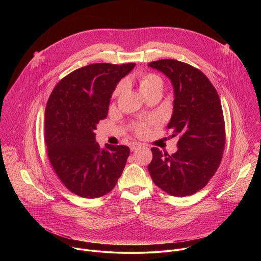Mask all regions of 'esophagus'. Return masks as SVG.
Returning a JSON list of instances; mask_svg holds the SVG:
<instances>
[{
    "mask_svg": "<svg viewBox=\"0 0 261 261\" xmlns=\"http://www.w3.org/2000/svg\"><path fill=\"white\" fill-rule=\"evenodd\" d=\"M141 146H142V144L137 143V142H133V143L130 145V150H131V151H135V150H137V148H139V147H141Z\"/></svg>",
    "mask_w": 261,
    "mask_h": 261,
    "instance_id": "1",
    "label": "esophagus"
}]
</instances>
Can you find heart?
Returning a JSON list of instances; mask_svg holds the SVG:
<instances>
[{"label":"heart","instance_id":"heart-1","mask_svg":"<svg viewBox=\"0 0 261 261\" xmlns=\"http://www.w3.org/2000/svg\"><path fill=\"white\" fill-rule=\"evenodd\" d=\"M125 86H126L125 82L119 83L113 92V98H118L123 93ZM139 88L141 93L146 97L156 91H162L163 81L158 74L153 72H146V73H143L139 79ZM154 122L155 121H145V122L135 124L133 127L135 133L140 136L145 135L148 131V126L154 124Z\"/></svg>","mask_w":261,"mask_h":261}]
</instances>
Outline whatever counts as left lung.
Listing matches in <instances>:
<instances>
[{
	"mask_svg": "<svg viewBox=\"0 0 261 261\" xmlns=\"http://www.w3.org/2000/svg\"><path fill=\"white\" fill-rule=\"evenodd\" d=\"M171 81L173 114L167 126L178 136L177 151L152 147L147 169L156 186L166 193L184 197L201 190L216 173L225 147V122L219 95L197 68L176 60L148 64Z\"/></svg>",
	"mask_w": 261,
	"mask_h": 261,
	"instance_id": "obj_1",
	"label": "left lung"
}]
</instances>
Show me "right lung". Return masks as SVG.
<instances>
[{
  "instance_id": "add662e5",
  "label": "right lung",
  "mask_w": 261,
  "mask_h": 261,
  "mask_svg": "<svg viewBox=\"0 0 261 261\" xmlns=\"http://www.w3.org/2000/svg\"><path fill=\"white\" fill-rule=\"evenodd\" d=\"M135 63L91 64L63 77L45 108L44 140L58 177L72 193L101 197L115 188L130 148L96 142L97 124L107 117L111 94Z\"/></svg>"
}]
</instances>
